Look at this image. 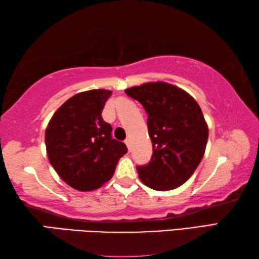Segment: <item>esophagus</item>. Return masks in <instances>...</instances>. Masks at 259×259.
Instances as JSON below:
<instances>
[{
	"label": "esophagus",
	"mask_w": 259,
	"mask_h": 259,
	"mask_svg": "<svg viewBox=\"0 0 259 259\" xmlns=\"http://www.w3.org/2000/svg\"><path fill=\"white\" fill-rule=\"evenodd\" d=\"M125 145H126V147H128V150H129V152L131 151V146H130V139H125Z\"/></svg>",
	"instance_id": "34e87169"
}]
</instances>
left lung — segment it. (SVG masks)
<instances>
[{
  "label": "left lung",
  "instance_id": "obj_1",
  "mask_svg": "<svg viewBox=\"0 0 259 259\" xmlns=\"http://www.w3.org/2000/svg\"><path fill=\"white\" fill-rule=\"evenodd\" d=\"M124 93L143 105L147 113L153 154L137 166L146 186L169 191L183 185L202 160L208 125L195 99L181 88L165 82H148Z\"/></svg>",
  "mask_w": 259,
  "mask_h": 259
}]
</instances>
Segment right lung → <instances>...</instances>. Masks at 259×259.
<instances>
[{
	"label": "right lung",
	"mask_w": 259,
	"mask_h": 259,
	"mask_svg": "<svg viewBox=\"0 0 259 259\" xmlns=\"http://www.w3.org/2000/svg\"><path fill=\"white\" fill-rule=\"evenodd\" d=\"M112 91L95 89L76 94L52 115L46 130L51 165L77 191H94L113 177L128 148L112 138V126L102 112Z\"/></svg>",
	"instance_id": "1"
}]
</instances>
